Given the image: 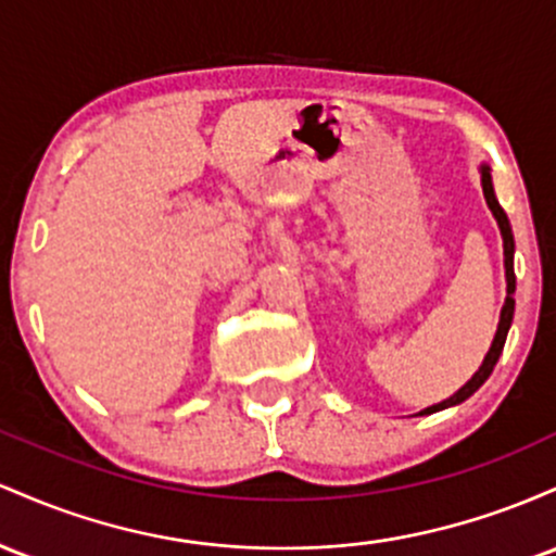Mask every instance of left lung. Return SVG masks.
Here are the masks:
<instances>
[{
	"instance_id": "1",
	"label": "left lung",
	"mask_w": 556,
	"mask_h": 556,
	"mask_svg": "<svg viewBox=\"0 0 556 556\" xmlns=\"http://www.w3.org/2000/svg\"><path fill=\"white\" fill-rule=\"evenodd\" d=\"M483 197H485V202H489L491 212H494V217H496V223H498V230H502V239H504V270H507V302H504V307H502V317H498V328H496V336H494V344H491L489 354H485L483 365L478 367L476 376H472L470 380H467V383L463 386V389L457 391V394L448 396L446 402L433 404V407L422 409L420 415L439 413V409L452 407V404L465 402L467 396L476 394V391L480 389V386H483L485 380H489L491 372H494V365L498 362V354H502L504 341H507L509 326H513V315H515V299H513V294H515V267H513V257H515V239H513V228H509L507 215H504L502 204L496 202L494 184H491V173H489V167H485V165H483Z\"/></svg>"
}]
</instances>
